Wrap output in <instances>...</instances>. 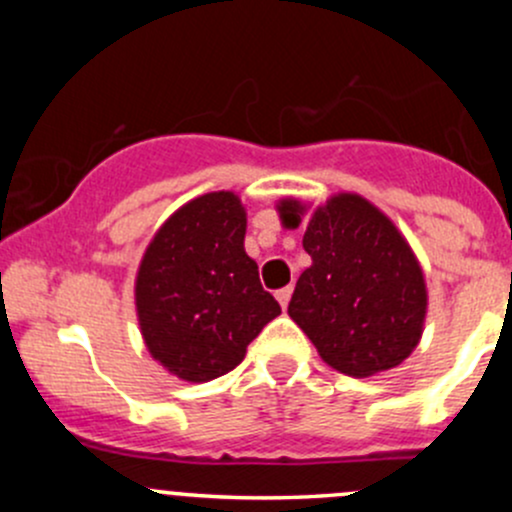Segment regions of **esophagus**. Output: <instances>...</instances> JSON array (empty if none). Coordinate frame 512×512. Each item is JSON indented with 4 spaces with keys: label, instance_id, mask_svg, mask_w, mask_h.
Here are the masks:
<instances>
[{
    "label": "esophagus",
    "instance_id": "34e87169",
    "mask_svg": "<svg viewBox=\"0 0 512 512\" xmlns=\"http://www.w3.org/2000/svg\"><path fill=\"white\" fill-rule=\"evenodd\" d=\"M277 302L282 304V309H287V304H289V299H292V287H282V289H277Z\"/></svg>",
    "mask_w": 512,
    "mask_h": 512
}]
</instances>
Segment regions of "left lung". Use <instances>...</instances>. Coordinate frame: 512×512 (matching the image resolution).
Masks as SVG:
<instances>
[{"mask_svg":"<svg viewBox=\"0 0 512 512\" xmlns=\"http://www.w3.org/2000/svg\"><path fill=\"white\" fill-rule=\"evenodd\" d=\"M282 223L299 227L304 208L285 198ZM312 265L299 275L289 317L319 356L347 376L394 369L416 349L426 319V280L414 250L376 205L339 193L307 220Z\"/></svg>","mask_w":512,"mask_h":512,"instance_id":"8db88e82","label":"left lung"}]
</instances>
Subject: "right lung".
I'll return each instance as SVG.
<instances>
[{"instance_id": "1", "label": "right lung", "mask_w": 512, "mask_h": 512, "mask_svg": "<svg viewBox=\"0 0 512 512\" xmlns=\"http://www.w3.org/2000/svg\"><path fill=\"white\" fill-rule=\"evenodd\" d=\"M245 227L235 193H205L175 210L146 247L138 324L153 359L178 379L203 384L232 371L282 312L247 257Z\"/></svg>"}]
</instances>
